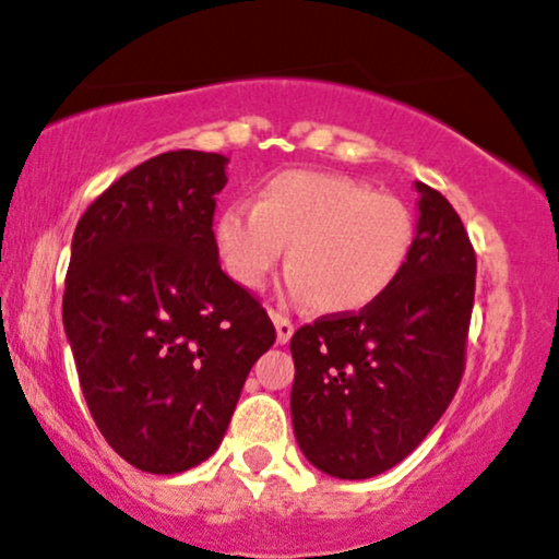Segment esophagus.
<instances>
[{
	"mask_svg": "<svg viewBox=\"0 0 559 559\" xmlns=\"http://www.w3.org/2000/svg\"><path fill=\"white\" fill-rule=\"evenodd\" d=\"M271 318L275 322V335H278V344H288V341H292V335H294V322L281 312H273Z\"/></svg>",
	"mask_w": 559,
	"mask_h": 559,
	"instance_id": "34e87169",
	"label": "esophagus"
}]
</instances>
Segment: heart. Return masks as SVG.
I'll return each instance as SVG.
<instances>
[{
    "instance_id": "obj_1",
    "label": "heart",
    "mask_w": 559,
    "mask_h": 559,
    "mask_svg": "<svg viewBox=\"0 0 559 559\" xmlns=\"http://www.w3.org/2000/svg\"><path fill=\"white\" fill-rule=\"evenodd\" d=\"M215 250L245 288H262L286 252V292L322 312H356L395 284L414 245V215L393 194L338 174L288 169L218 213Z\"/></svg>"
}]
</instances>
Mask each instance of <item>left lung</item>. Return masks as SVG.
Instances as JSON below:
<instances>
[{
  "mask_svg": "<svg viewBox=\"0 0 559 559\" xmlns=\"http://www.w3.org/2000/svg\"><path fill=\"white\" fill-rule=\"evenodd\" d=\"M416 190L419 224L395 284L292 338L294 435L307 461L338 479H369L406 459L466 369L476 254L455 207L421 181Z\"/></svg>",
  "mask_w": 559,
  "mask_h": 559,
  "instance_id": "left-lung-1",
  "label": "left lung"
}]
</instances>
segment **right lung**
<instances>
[{
    "instance_id": "right-lung-1",
    "label": "right lung",
    "mask_w": 559,
    "mask_h": 559,
    "mask_svg": "<svg viewBox=\"0 0 559 559\" xmlns=\"http://www.w3.org/2000/svg\"><path fill=\"white\" fill-rule=\"evenodd\" d=\"M226 158L169 151L87 205L62 320L93 421L127 463L179 474L218 450L275 328L221 271L213 239Z\"/></svg>"
}]
</instances>
